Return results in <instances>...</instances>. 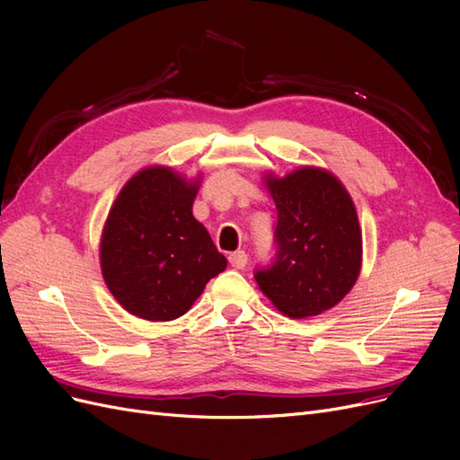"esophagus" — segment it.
<instances>
[{
  "mask_svg": "<svg viewBox=\"0 0 460 460\" xmlns=\"http://www.w3.org/2000/svg\"><path fill=\"white\" fill-rule=\"evenodd\" d=\"M228 261H230V264H232L234 269L242 270L245 264H247V253L245 252H234V253H230Z\"/></svg>",
  "mask_w": 460,
  "mask_h": 460,
  "instance_id": "esophagus-1",
  "label": "esophagus"
}]
</instances>
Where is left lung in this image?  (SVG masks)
Wrapping results in <instances>:
<instances>
[{"label":"left lung","instance_id":"left-lung-1","mask_svg":"<svg viewBox=\"0 0 460 460\" xmlns=\"http://www.w3.org/2000/svg\"><path fill=\"white\" fill-rule=\"evenodd\" d=\"M262 184L276 203L278 253L257 270L259 289L289 318L330 311L349 294L363 264V232L355 203L338 176L299 166L286 176L267 172Z\"/></svg>","mask_w":460,"mask_h":460}]
</instances>
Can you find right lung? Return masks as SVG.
Segmentation results:
<instances>
[{"label": "right lung", "mask_w": 460, "mask_h": 460, "mask_svg": "<svg viewBox=\"0 0 460 460\" xmlns=\"http://www.w3.org/2000/svg\"><path fill=\"white\" fill-rule=\"evenodd\" d=\"M199 186V174L186 178L151 164L111 205L100 240L102 276L130 314L149 323L182 316L226 269V257L191 213Z\"/></svg>", "instance_id": "add662e5"}]
</instances>
